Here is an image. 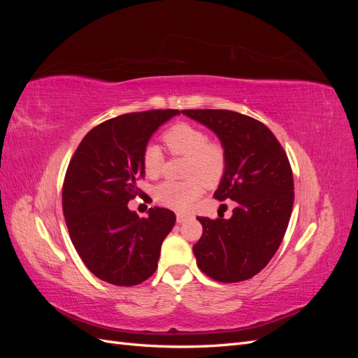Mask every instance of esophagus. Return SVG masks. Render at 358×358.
<instances>
[{
    "mask_svg": "<svg viewBox=\"0 0 358 358\" xmlns=\"http://www.w3.org/2000/svg\"><path fill=\"white\" fill-rule=\"evenodd\" d=\"M187 220H188V216H187V215H183V213H178V215H176V221H178V224L185 222Z\"/></svg>",
    "mask_w": 358,
    "mask_h": 358,
    "instance_id": "34e87169",
    "label": "esophagus"
}]
</instances>
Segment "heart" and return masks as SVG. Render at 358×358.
<instances>
[{
  "instance_id": "obj_1",
  "label": "heart",
  "mask_w": 358,
  "mask_h": 358,
  "mask_svg": "<svg viewBox=\"0 0 358 358\" xmlns=\"http://www.w3.org/2000/svg\"><path fill=\"white\" fill-rule=\"evenodd\" d=\"M164 142L171 154L187 157L183 182L166 180L155 188V200L173 210L183 212L196 201L203 191V183L213 187L225 171V150L220 143L209 142L201 128L187 122L173 125L164 133ZM162 150L150 143L142 154V167L146 176L155 178L162 170Z\"/></svg>"
}]
</instances>
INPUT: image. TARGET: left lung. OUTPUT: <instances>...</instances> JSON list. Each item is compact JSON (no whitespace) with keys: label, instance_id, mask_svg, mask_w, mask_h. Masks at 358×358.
<instances>
[{"label":"left lung","instance_id":"1","mask_svg":"<svg viewBox=\"0 0 358 358\" xmlns=\"http://www.w3.org/2000/svg\"><path fill=\"white\" fill-rule=\"evenodd\" d=\"M216 134L225 171L213 197L236 203L231 218L197 216L203 225L192 246L197 266L218 282L251 279L267 266L284 239L294 203L285 150L257 119L231 110H182Z\"/></svg>","mask_w":358,"mask_h":358}]
</instances>
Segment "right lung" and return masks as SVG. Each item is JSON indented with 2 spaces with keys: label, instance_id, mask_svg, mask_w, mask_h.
Masks as SVG:
<instances>
[{
  "label": "right lung",
  "instance_id": "add662e5",
  "mask_svg": "<svg viewBox=\"0 0 358 358\" xmlns=\"http://www.w3.org/2000/svg\"><path fill=\"white\" fill-rule=\"evenodd\" d=\"M179 110H146L109 119L83 137L62 187L70 239L90 272L112 285L142 284L158 267L162 241L176 215L150 208L148 218L128 209L145 176L149 138Z\"/></svg>",
  "mask_w": 358,
  "mask_h": 358
}]
</instances>
